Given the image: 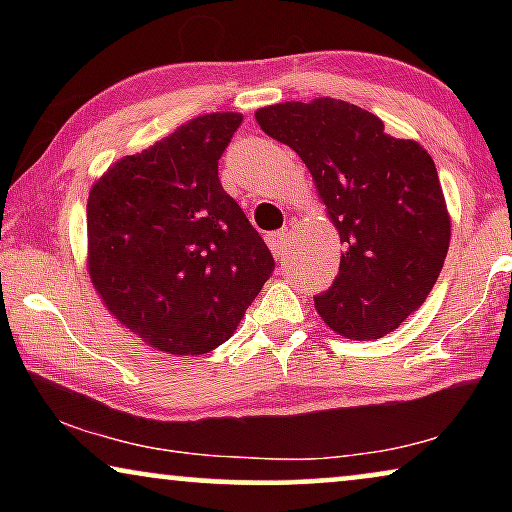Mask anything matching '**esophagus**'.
<instances>
[{
    "label": "esophagus",
    "instance_id": "1",
    "mask_svg": "<svg viewBox=\"0 0 512 512\" xmlns=\"http://www.w3.org/2000/svg\"><path fill=\"white\" fill-rule=\"evenodd\" d=\"M265 242H268L272 256L284 258L286 247H289V230L284 228V230H277V233H270L268 237H265Z\"/></svg>",
    "mask_w": 512,
    "mask_h": 512
}]
</instances>
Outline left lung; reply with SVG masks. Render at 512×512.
I'll list each match as a JSON object with an SVG mask.
<instances>
[{
    "label": "left lung",
    "mask_w": 512,
    "mask_h": 512,
    "mask_svg": "<svg viewBox=\"0 0 512 512\" xmlns=\"http://www.w3.org/2000/svg\"><path fill=\"white\" fill-rule=\"evenodd\" d=\"M312 174L345 251L314 307L338 335L377 340L419 310L443 270L452 221L429 151L356 104L317 97L256 111Z\"/></svg>",
    "instance_id": "8db88e82"
}]
</instances>
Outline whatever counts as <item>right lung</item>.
<instances>
[{"label":"right lung","mask_w":512,"mask_h":512,"mask_svg":"<svg viewBox=\"0 0 512 512\" xmlns=\"http://www.w3.org/2000/svg\"><path fill=\"white\" fill-rule=\"evenodd\" d=\"M240 125L235 111L191 118L90 186V282L111 317L158 352L198 356L223 345L275 270L219 181Z\"/></svg>","instance_id":"obj_1"}]
</instances>
